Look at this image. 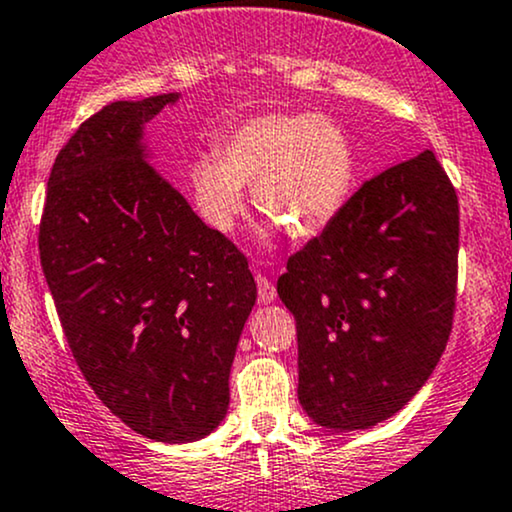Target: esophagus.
Segmentation results:
<instances>
[{
	"label": "esophagus",
	"instance_id": "34e87169",
	"mask_svg": "<svg viewBox=\"0 0 512 512\" xmlns=\"http://www.w3.org/2000/svg\"><path fill=\"white\" fill-rule=\"evenodd\" d=\"M255 282H257V301L272 303L277 299V289H274L272 279H267L265 274H255Z\"/></svg>",
	"mask_w": 512,
	"mask_h": 512
}]
</instances>
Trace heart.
<instances>
[{
  "label": "heart",
  "mask_w": 512,
  "mask_h": 512,
  "mask_svg": "<svg viewBox=\"0 0 512 512\" xmlns=\"http://www.w3.org/2000/svg\"><path fill=\"white\" fill-rule=\"evenodd\" d=\"M215 160L189 167L194 201L218 230L245 213L243 187L257 211L291 238H316L338 221L357 179L352 140L320 114H260L216 140Z\"/></svg>",
  "instance_id": "1"
}]
</instances>
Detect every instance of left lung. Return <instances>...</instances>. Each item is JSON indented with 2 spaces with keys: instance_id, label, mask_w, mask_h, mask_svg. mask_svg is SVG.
Here are the masks:
<instances>
[{
  "instance_id": "8db88e82",
  "label": "left lung",
  "mask_w": 512,
  "mask_h": 512,
  "mask_svg": "<svg viewBox=\"0 0 512 512\" xmlns=\"http://www.w3.org/2000/svg\"><path fill=\"white\" fill-rule=\"evenodd\" d=\"M459 201L432 150L367 179L289 257L277 291L299 338V401L330 430L401 411L445 352L457 303Z\"/></svg>"
}]
</instances>
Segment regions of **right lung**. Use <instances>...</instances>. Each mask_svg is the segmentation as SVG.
Masks as SVG:
<instances>
[{
    "instance_id": "obj_1",
    "label": "right lung",
    "mask_w": 512,
    "mask_h": 512,
    "mask_svg": "<svg viewBox=\"0 0 512 512\" xmlns=\"http://www.w3.org/2000/svg\"><path fill=\"white\" fill-rule=\"evenodd\" d=\"M179 94L114 101L53 162L38 252L72 357L128 428L194 442L226 418L228 376L257 286L143 150Z\"/></svg>"
}]
</instances>
